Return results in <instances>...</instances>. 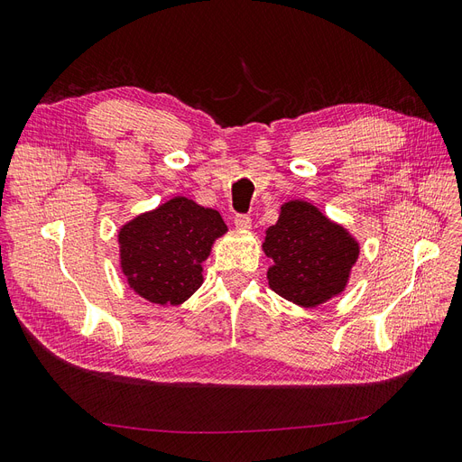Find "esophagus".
Wrapping results in <instances>:
<instances>
[{"mask_svg":"<svg viewBox=\"0 0 462 462\" xmlns=\"http://www.w3.org/2000/svg\"><path fill=\"white\" fill-rule=\"evenodd\" d=\"M235 227L241 229V231H248L250 227H253V219H250L248 216H236L235 217Z\"/></svg>","mask_w":462,"mask_h":462,"instance_id":"34e87169","label":"esophagus"}]
</instances>
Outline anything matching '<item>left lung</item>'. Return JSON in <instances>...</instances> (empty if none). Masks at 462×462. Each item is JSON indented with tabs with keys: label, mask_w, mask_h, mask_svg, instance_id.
Returning a JSON list of instances; mask_svg holds the SVG:
<instances>
[{
	"label": "left lung",
	"mask_w": 462,
	"mask_h": 462,
	"mask_svg": "<svg viewBox=\"0 0 462 462\" xmlns=\"http://www.w3.org/2000/svg\"><path fill=\"white\" fill-rule=\"evenodd\" d=\"M263 254L272 260L268 285L302 309L339 297L351 282L360 243L341 223L309 200H287L265 229Z\"/></svg>",
	"instance_id": "obj_1"
}]
</instances>
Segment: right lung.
Segmentation results:
<instances>
[{"label": "right lung", "instance_id": "obj_1", "mask_svg": "<svg viewBox=\"0 0 462 462\" xmlns=\"http://www.w3.org/2000/svg\"><path fill=\"white\" fill-rule=\"evenodd\" d=\"M227 231L217 209L173 197L119 227V268L138 297L179 306L204 283L202 263Z\"/></svg>", "mask_w": 462, "mask_h": 462}]
</instances>
